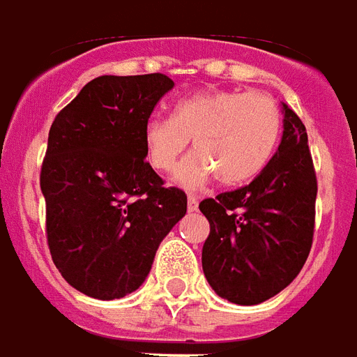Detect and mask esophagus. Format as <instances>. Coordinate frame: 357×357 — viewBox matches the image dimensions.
Segmentation results:
<instances>
[{
	"label": "esophagus",
	"mask_w": 357,
	"mask_h": 357,
	"mask_svg": "<svg viewBox=\"0 0 357 357\" xmlns=\"http://www.w3.org/2000/svg\"><path fill=\"white\" fill-rule=\"evenodd\" d=\"M188 211L190 213L197 211V197L196 196H188Z\"/></svg>",
	"instance_id": "1"
}]
</instances>
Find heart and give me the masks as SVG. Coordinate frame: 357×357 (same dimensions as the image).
<instances>
[{"mask_svg":"<svg viewBox=\"0 0 357 357\" xmlns=\"http://www.w3.org/2000/svg\"><path fill=\"white\" fill-rule=\"evenodd\" d=\"M282 135V110L272 96L238 89H205L184 96L171 118L148 119L142 142L155 171H171L192 139L194 152L176 167L173 181L197 190L218 176L239 186L261 175Z\"/></svg>","mask_w":357,"mask_h":357,"instance_id":"b5f03b06","label":"heart"}]
</instances>
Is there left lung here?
<instances>
[{
	"mask_svg": "<svg viewBox=\"0 0 357 357\" xmlns=\"http://www.w3.org/2000/svg\"><path fill=\"white\" fill-rule=\"evenodd\" d=\"M316 194L306 127L283 104L282 142L261 175L199 204L211 226L202 266L218 296L253 306L295 280L310 253Z\"/></svg>",
	"mask_w": 357,
	"mask_h": 357,
	"instance_id": "1",
	"label": "left lung"
}]
</instances>
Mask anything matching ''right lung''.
Returning <instances> with one entry per match:
<instances>
[{
    "label": "right lung",
    "mask_w": 357,
    "mask_h": 357,
    "mask_svg": "<svg viewBox=\"0 0 357 357\" xmlns=\"http://www.w3.org/2000/svg\"><path fill=\"white\" fill-rule=\"evenodd\" d=\"M173 87L163 74L100 75L51 125L40 176L47 243L83 295L114 301L137 291L186 215V194L163 186L142 142L150 114Z\"/></svg>",
    "instance_id": "right-lung-1"
}]
</instances>
